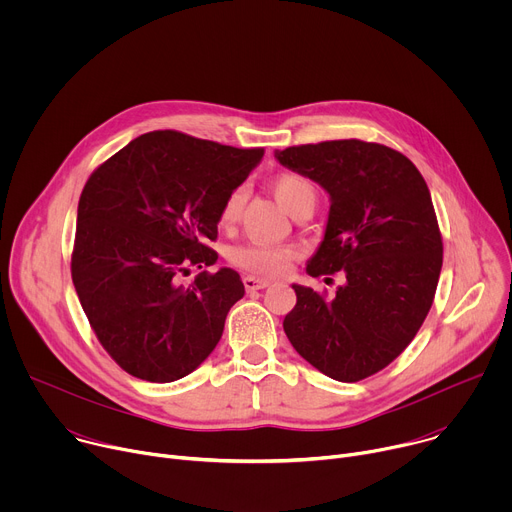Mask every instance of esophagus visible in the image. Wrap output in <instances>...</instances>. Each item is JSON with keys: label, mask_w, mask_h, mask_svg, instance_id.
Listing matches in <instances>:
<instances>
[{"label": "esophagus", "mask_w": 512, "mask_h": 512, "mask_svg": "<svg viewBox=\"0 0 512 512\" xmlns=\"http://www.w3.org/2000/svg\"><path fill=\"white\" fill-rule=\"evenodd\" d=\"M243 283H245L247 291H257V289H265L271 281L263 279V277H255V275H245Z\"/></svg>", "instance_id": "34e87169"}]
</instances>
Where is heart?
<instances>
[{"instance_id": "b5f03b06", "label": "heart", "mask_w": 512, "mask_h": 512, "mask_svg": "<svg viewBox=\"0 0 512 512\" xmlns=\"http://www.w3.org/2000/svg\"><path fill=\"white\" fill-rule=\"evenodd\" d=\"M271 188L277 200L291 212L298 214L304 208H314L318 202V188L316 184L298 172H281L271 180ZM243 190L235 188L223 202L218 221L223 227H231L237 223V218L243 208ZM298 251L291 245H271L249 241L237 245L229 251V259L233 265L243 267L257 275H281L289 269V263L296 259Z\"/></svg>"}]
</instances>
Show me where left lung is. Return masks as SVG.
Listing matches in <instances>:
<instances>
[{
  "label": "left lung",
  "instance_id": "left-lung-1",
  "mask_svg": "<svg viewBox=\"0 0 512 512\" xmlns=\"http://www.w3.org/2000/svg\"><path fill=\"white\" fill-rule=\"evenodd\" d=\"M275 158L330 194L324 241L306 271L346 277L334 298L294 285L298 304L283 330L326 377L367 379L409 346L433 304L444 245L429 188L409 158L373 141L294 145Z\"/></svg>",
  "mask_w": 512,
  "mask_h": 512
}]
</instances>
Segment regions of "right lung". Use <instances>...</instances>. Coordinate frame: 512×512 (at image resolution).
Masks as SVG:
<instances>
[{
    "mask_svg": "<svg viewBox=\"0 0 512 512\" xmlns=\"http://www.w3.org/2000/svg\"><path fill=\"white\" fill-rule=\"evenodd\" d=\"M265 150L180 131L129 141L87 180L70 273L93 332L119 367L150 383L190 375L214 350L245 296L237 271L214 265L225 198Z\"/></svg>",
    "mask_w": 512,
    "mask_h": 512,
    "instance_id": "1",
    "label": "right lung"
}]
</instances>
